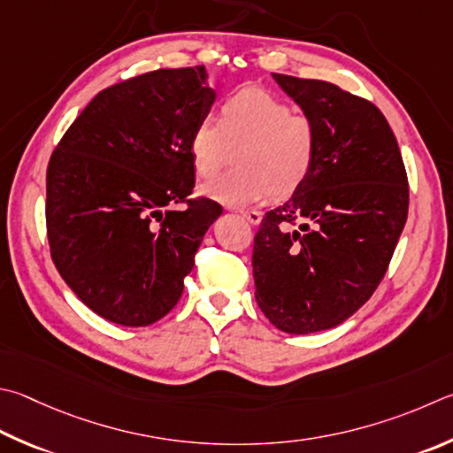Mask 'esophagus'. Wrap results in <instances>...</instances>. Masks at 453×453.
Here are the masks:
<instances>
[{
  "instance_id": "1",
  "label": "esophagus",
  "mask_w": 453,
  "mask_h": 453,
  "mask_svg": "<svg viewBox=\"0 0 453 453\" xmlns=\"http://www.w3.org/2000/svg\"><path fill=\"white\" fill-rule=\"evenodd\" d=\"M242 216L250 221L251 226H259L261 224V218H263V213L261 211H257V210H248V211H240Z\"/></svg>"
}]
</instances>
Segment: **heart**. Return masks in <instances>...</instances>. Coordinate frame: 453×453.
<instances>
[{
	"label": "heart",
	"mask_w": 453,
	"mask_h": 453,
	"mask_svg": "<svg viewBox=\"0 0 453 453\" xmlns=\"http://www.w3.org/2000/svg\"><path fill=\"white\" fill-rule=\"evenodd\" d=\"M227 172L203 194L229 208L291 196L311 174L317 130L305 114L293 112L281 98L261 88H243L221 103L219 122L202 119L190 134L196 174L203 180L232 160Z\"/></svg>",
	"instance_id": "1"
}]
</instances>
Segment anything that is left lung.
<instances>
[{"mask_svg":"<svg viewBox=\"0 0 453 453\" xmlns=\"http://www.w3.org/2000/svg\"><path fill=\"white\" fill-rule=\"evenodd\" d=\"M271 77L315 125L317 154L255 235V301L279 331L309 334L355 315L382 281L406 224L408 178L372 103L325 81Z\"/></svg>","mask_w":453,"mask_h":453,"instance_id":"obj_1","label":"left lung"}]
</instances>
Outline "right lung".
Returning a JSON list of instances; mask_svg holds the SVG:
<instances>
[{
	"label": "right lung",
	"instance_id": "obj_1",
	"mask_svg": "<svg viewBox=\"0 0 453 453\" xmlns=\"http://www.w3.org/2000/svg\"><path fill=\"white\" fill-rule=\"evenodd\" d=\"M218 93L205 67L158 69L109 87L61 138L47 168V237L57 271L96 315L160 320L184 291L221 205L190 196V134Z\"/></svg>",
	"mask_w": 453,
	"mask_h": 453
}]
</instances>
